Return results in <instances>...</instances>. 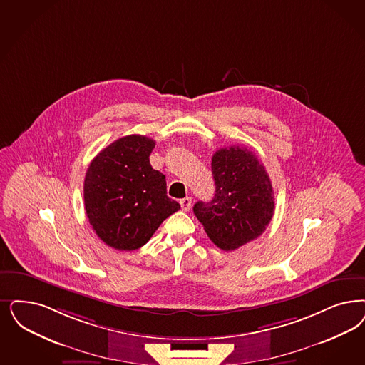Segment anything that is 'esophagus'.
<instances>
[{
	"label": "esophagus",
	"mask_w": 365,
	"mask_h": 365,
	"mask_svg": "<svg viewBox=\"0 0 365 365\" xmlns=\"http://www.w3.org/2000/svg\"><path fill=\"white\" fill-rule=\"evenodd\" d=\"M179 203H180V207H182L183 212H189L190 207H191V198H190V197H186V198L180 200Z\"/></svg>",
	"instance_id": "1"
}]
</instances>
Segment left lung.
<instances>
[{
    "mask_svg": "<svg viewBox=\"0 0 365 365\" xmlns=\"http://www.w3.org/2000/svg\"><path fill=\"white\" fill-rule=\"evenodd\" d=\"M215 194L210 202H197L195 217L214 244L233 251L257 239L268 227L274 210V190L265 167L245 147H229L212 159Z\"/></svg>",
    "mask_w": 365,
    "mask_h": 365,
    "instance_id": "left-lung-1",
    "label": "left lung"
}]
</instances>
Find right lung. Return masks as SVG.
<instances>
[{"mask_svg":"<svg viewBox=\"0 0 365 365\" xmlns=\"http://www.w3.org/2000/svg\"><path fill=\"white\" fill-rule=\"evenodd\" d=\"M153 148L152 138L130 135L109 144L88 165L83 186L88 222L114 250L143 247L180 209L167 197L165 176L152 168Z\"/></svg>","mask_w":365,"mask_h":365,"instance_id":"1","label":"right lung"}]
</instances>
